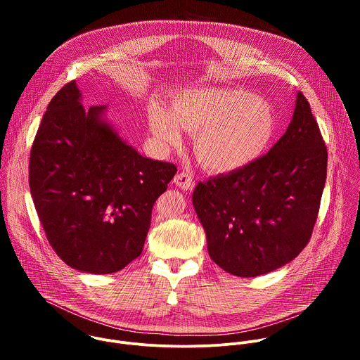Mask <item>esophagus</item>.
I'll use <instances>...</instances> for the list:
<instances>
[{"label": "esophagus", "instance_id": "1", "mask_svg": "<svg viewBox=\"0 0 360 360\" xmlns=\"http://www.w3.org/2000/svg\"><path fill=\"white\" fill-rule=\"evenodd\" d=\"M174 182L178 188L184 189V191H192L193 186H195V181L192 178L191 174L188 172H181L178 174L175 178H174Z\"/></svg>", "mask_w": 360, "mask_h": 360}]
</instances>
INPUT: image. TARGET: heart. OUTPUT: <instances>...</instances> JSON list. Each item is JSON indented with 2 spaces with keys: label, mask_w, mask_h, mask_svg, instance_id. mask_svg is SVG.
Returning <instances> with one entry per match:
<instances>
[{
  "label": "heart",
  "mask_w": 360,
  "mask_h": 360,
  "mask_svg": "<svg viewBox=\"0 0 360 360\" xmlns=\"http://www.w3.org/2000/svg\"><path fill=\"white\" fill-rule=\"evenodd\" d=\"M149 128L165 149L193 134L198 161L214 172L240 169L258 160L272 142L278 120L266 99L236 88H202L179 94L168 112L149 108Z\"/></svg>",
  "instance_id": "1"
}]
</instances>
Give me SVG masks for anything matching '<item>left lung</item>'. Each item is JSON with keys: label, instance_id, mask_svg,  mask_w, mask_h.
Wrapping results in <instances>:
<instances>
[{"label": "left lung", "instance_id": "1", "mask_svg": "<svg viewBox=\"0 0 360 360\" xmlns=\"http://www.w3.org/2000/svg\"><path fill=\"white\" fill-rule=\"evenodd\" d=\"M326 165L318 122L297 92L292 121L266 155L196 185L192 203L211 259L240 278L293 261L311 239Z\"/></svg>", "mask_w": 360, "mask_h": 360}]
</instances>
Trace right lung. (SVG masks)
I'll use <instances>...</instances> for the list:
<instances>
[{"label":"right lung","instance_id":"add662e5","mask_svg":"<svg viewBox=\"0 0 360 360\" xmlns=\"http://www.w3.org/2000/svg\"><path fill=\"white\" fill-rule=\"evenodd\" d=\"M75 81L51 99L30 155V191L49 245L71 268L114 274L141 255L152 207L176 167L127 143L105 118L85 110Z\"/></svg>","mask_w":360,"mask_h":360}]
</instances>
